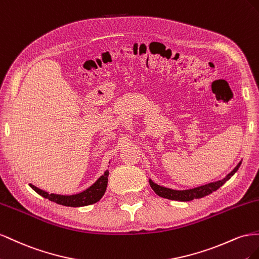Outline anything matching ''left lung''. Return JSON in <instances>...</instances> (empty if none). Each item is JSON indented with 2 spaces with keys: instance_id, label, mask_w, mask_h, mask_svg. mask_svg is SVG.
I'll return each mask as SVG.
<instances>
[{
  "instance_id": "obj_1",
  "label": "left lung",
  "mask_w": 259,
  "mask_h": 259,
  "mask_svg": "<svg viewBox=\"0 0 259 259\" xmlns=\"http://www.w3.org/2000/svg\"><path fill=\"white\" fill-rule=\"evenodd\" d=\"M242 164V160L239 162L236 167L233 169V170L228 174L224 179H221L219 181H213L207 184H204V186L193 188V189H189V190H174V189H169L166 187L159 186V184L155 183L150 179V186L154 190L155 193H156L158 196L171 199V201H180V202H189L192 201V199L195 198H202L206 195H209L212 192L217 191L223 184H225L231 177L238 171L239 167Z\"/></svg>"
}]
</instances>
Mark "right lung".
Wrapping results in <instances>:
<instances>
[{
    "label": "right lung",
    "mask_w": 259,
    "mask_h": 259,
    "mask_svg": "<svg viewBox=\"0 0 259 259\" xmlns=\"http://www.w3.org/2000/svg\"><path fill=\"white\" fill-rule=\"evenodd\" d=\"M108 169L105 170L100 178L95 181L91 187H89L87 190L80 192L77 194L72 195H62V194H55V193H49V192L36 188L33 184L29 183V186L32 190H34L39 195L43 196L44 198H48L49 201L54 202L56 204H60L63 206H69V207H81V206H88L92 205L94 203L99 202L104 195L107 182H108Z\"/></svg>",
    "instance_id": "1"
}]
</instances>
